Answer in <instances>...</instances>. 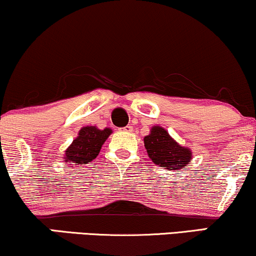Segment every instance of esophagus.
<instances>
[{"label": "esophagus", "instance_id": "34e87169", "mask_svg": "<svg viewBox=\"0 0 256 256\" xmlns=\"http://www.w3.org/2000/svg\"><path fill=\"white\" fill-rule=\"evenodd\" d=\"M122 130L124 132H132V131H134V128H132V126H130V125H128V126H125V128H122Z\"/></svg>", "mask_w": 256, "mask_h": 256}]
</instances>
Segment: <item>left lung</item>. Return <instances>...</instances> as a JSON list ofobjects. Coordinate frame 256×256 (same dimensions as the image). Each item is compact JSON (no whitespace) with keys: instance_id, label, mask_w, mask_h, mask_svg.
<instances>
[{"instance_id":"left-lung-1","label":"left lung","mask_w":256,"mask_h":256,"mask_svg":"<svg viewBox=\"0 0 256 256\" xmlns=\"http://www.w3.org/2000/svg\"><path fill=\"white\" fill-rule=\"evenodd\" d=\"M144 146L148 156L160 167L174 170L184 169L192 160L190 149L181 146L161 126L152 128L150 134L144 137Z\"/></svg>"}]
</instances>
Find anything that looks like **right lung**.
I'll return each instance as SVG.
<instances>
[{"mask_svg": "<svg viewBox=\"0 0 256 256\" xmlns=\"http://www.w3.org/2000/svg\"><path fill=\"white\" fill-rule=\"evenodd\" d=\"M110 134L112 130L108 128L98 130L96 126H84L66 150L63 161L70 166L92 162L98 155L101 146Z\"/></svg>", "mask_w": 256, "mask_h": 256, "instance_id": "1", "label": "right lung"}]
</instances>
